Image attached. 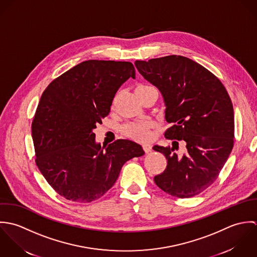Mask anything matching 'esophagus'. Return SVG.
<instances>
[{"label":"esophagus","instance_id":"esophagus-1","mask_svg":"<svg viewBox=\"0 0 257 257\" xmlns=\"http://www.w3.org/2000/svg\"><path fill=\"white\" fill-rule=\"evenodd\" d=\"M142 147H143V149H144V151H145L146 153H150V152L152 151V145L149 144V143H144V144L142 145Z\"/></svg>","mask_w":257,"mask_h":257}]
</instances>
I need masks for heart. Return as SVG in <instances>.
Here are the masks:
<instances>
[{"label": "heart", "instance_id": "heart-1", "mask_svg": "<svg viewBox=\"0 0 257 257\" xmlns=\"http://www.w3.org/2000/svg\"><path fill=\"white\" fill-rule=\"evenodd\" d=\"M152 123L149 120H141L129 123L123 127V133L138 141H147L152 137Z\"/></svg>", "mask_w": 257, "mask_h": 257}]
</instances>
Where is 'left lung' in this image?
I'll return each instance as SVG.
<instances>
[{
    "instance_id": "1",
    "label": "left lung",
    "mask_w": 257,
    "mask_h": 257,
    "mask_svg": "<svg viewBox=\"0 0 257 257\" xmlns=\"http://www.w3.org/2000/svg\"><path fill=\"white\" fill-rule=\"evenodd\" d=\"M141 75L156 86L165 102L167 139L184 141L183 156L173 147L155 145L168 160L154 178L165 193L185 199L199 195L217 178L233 147L234 113L220 80L198 62L181 55L136 60Z\"/></svg>"
}]
</instances>
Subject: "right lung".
I'll list each match as a JSON object with an SVG mask.
<instances>
[{
  "label": "right lung",
  "mask_w": 257,
  "mask_h": 257,
  "mask_svg": "<svg viewBox=\"0 0 257 257\" xmlns=\"http://www.w3.org/2000/svg\"><path fill=\"white\" fill-rule=\"evenodd\" d=\"M130 77L135 78V67L129 61L91 59L55 78L44 91L32 124L36 163L66 200L90 203L101 198L122 166L145 154L141 145L125 139L101 147L93 133Z\"/></svg>",
  "instance_id": "obj_1"
}]
</instances>
